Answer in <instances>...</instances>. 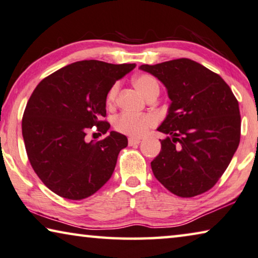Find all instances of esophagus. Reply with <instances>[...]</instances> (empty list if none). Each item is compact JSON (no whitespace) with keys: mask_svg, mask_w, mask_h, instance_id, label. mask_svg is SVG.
<instances>
[{"mask_svg":"<svg viewBox=\"0 0 258 258\" xmlns=\"http://www.w3.org/2000/svg\"><path fill=\"white\" fill-rule=\"evenodd\" d=\"M128 143H129V145H130V146H133V145H137V144H139V143H141V139H139V138H136V137H130V138H129V141H128Z\"/></svg>","mask_w":258,"mask_h":258,"instance_id":"1","label":"esophagus"}]
</instances>
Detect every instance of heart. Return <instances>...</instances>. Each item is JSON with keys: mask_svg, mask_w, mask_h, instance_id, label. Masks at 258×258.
I'll return each instance as SVG.
<instances>
[{"mask_svg": "<svg viewBox=\"0 0 258 258\" xmlns=\"http://www.w3.org/2000/svg\"><path fill=\"white\" fill-rule=\"evenodd\" d=\"M134 86L141 94L147 98L153 92L159 91V83L157 79L149 74L137 75L134 79ZM119 86L114 84L109 89L107 95V104L112 105L115 101ZM155 124V119L149 114H143V115H134V114H121L116 117L114 122V126L117 132L122 134L129 135L134 137H141L149 130L152 125Z\"/></svg>", "mask_w": 258, "mask_h": 258, "instance_id": "1", "label": "heart"}]
</instances>
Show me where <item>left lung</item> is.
Segmentation results:
<instances>
[{
    "instance_id": "obj_1",
    "label": "left lung",
    "mask_w": 258,
    "mask_h": 258,
    "mask_svg": "<svg viewBox=\"0 0 258 258\" xmlns=\"http://www.w3.org/2000/svg\"><path fill=\"white\" fill-rule=\"evenodd\" d=\"M166 87L171 100L158 128L168 135L151 162L160 183L180 198L212 188L229 167L240 143L239 103L226 82L187 58L142 65Z\"/></svg>"
}]
</instances>
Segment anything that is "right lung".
Returning <instances> with one entry per match:
<instances>
[{
	"mask_svg": "<svg viewBox=\"0 0 258 258\" xmlns=\"http://www.w3.org/2000/svg\"><path fill=\"white\" fill-rule=\"evenodd\" d=\"M136 64L114 65L81 60L42 80L23 116L27 157L43 184L59 197L82 200L111 178L124 135L111 132L98 142H86L92 126L106 134V98L113 84Z\"/></svg>",
	"mask_w": 258,
	"mask_h": 258,
	"instance_id": "right-lung-1",
	"label": "right lung"
}]
</instances>
